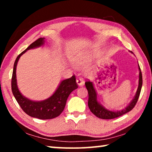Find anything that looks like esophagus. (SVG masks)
<instances>
[{
  "label": "esophagus",
  "mask_w": 152,
  "mask_h": 152,
  "mask_svg": "<svg viewBox=\"0 0 152 152\" xmlns=\"http://www.w3.org/2000/svg\"><path fill=\"white\" fill-rule=\"evenodd\" d=\"M76 82L79 86H82L84 84V82L82 78H79L76 80Z\"/></svg>",
  "instance_id": "obj_1"
}]
</instances>
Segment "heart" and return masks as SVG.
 I'll use <instances>...</instances> for the list:
<instances>
[{"label":"heart","instance_id":"1","mask_svg":"<svg viewBox=\"0 0 152 152\" xmlns=\"http://www.w3.org/2000/svg\"><path fill=\"white\" fill-rule=\"evenodd\" d=\"M89 61V58H85V59H84L82 61H76V64H77V65L78 66H83L84 64H85L86 62H88V61Z\"/></svg>","mask_w":152,"mask_h":152}]
</instances>
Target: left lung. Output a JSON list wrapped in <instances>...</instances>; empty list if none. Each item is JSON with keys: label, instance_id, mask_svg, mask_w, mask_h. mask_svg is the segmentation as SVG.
<instances>
[{"label": "left lung", "instance_id": "left-lung-1", "mask_svg": "<svg viewBox=\"0 0 152 152\" xmlns=\"http://www.w3.org/2000/svg\"><path fill=\"white\" fill-rule=\"evenodd\" d=\"M132 52V51H131ZM139 70H140V75H139V86L137 92L134 97V99L132 100L131 103L125 108V109H123L119 111H112L109 110L102 106L97 101V94L94 88L93 84L91 81H86L85 82V86L88 90V105L91 111L93 114L100 119H112L115 118L119 117L120 116L125 115V113L129 112L132 110L134 107L135 106L136 103L138 101L139 96H140L141 86H142V74L140 69V67L139 66Z\"/></svg>", "mask_w": 152, "mask_h": 152}]
</instances>
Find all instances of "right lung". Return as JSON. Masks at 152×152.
I'll list each match as a JSON object with an SVG mask.
<instances>
[{
    "mask_svg": "<svg viewBox=\"0 0 152 152\" xmlns=\"http://www.w3.org/2000/svg\"><path fill=\"white\" fill-rule=\"evenodd\" d=\"M44 39V37L39 38L17 56L12 72L11 89L15 99L26 114L39 119H51L58 117L62 113L69 95L74 90L78 88L75 76L61 81L54 93L42 101H33L23 96L17 87L16 78L17 65L20 56L27 50L42 46L45 42Z\"/></svg>",
    "mask_w": 152,
    "mask_h": 152,
    "instance_id": "obj_1",
    "label": "right lung"
}]
</instances>
